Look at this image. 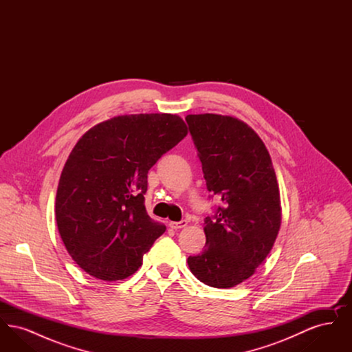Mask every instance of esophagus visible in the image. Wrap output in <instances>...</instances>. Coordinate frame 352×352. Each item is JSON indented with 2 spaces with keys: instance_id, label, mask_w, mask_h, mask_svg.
Here are the masks:
<instances>
[{
  "instance_id": "obj_1",
  "label": "esophagus",
  "mask_w": 352,
  "mask_h": 352,
  "mask_svg": "<svg viewBox=\"0 0 352 352\" xmlns=\"http://www.w3.org/2000/svg\"><path fill=\"white\" fill-rule=\"evenodd\" d=\"M168 226L173 228V230H181L187 226V221L186 220H181V221H170Z\"/></svg>"
}]
</instances>
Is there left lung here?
Listing matches in <instances>:
<instances>
[{
  "instance_id": "8db88e82",
  "label": "left lung",
  "mask_w": 352,
  "mask_h": 352,
  "mask_svg": "<svg viewBox=\"0 0 352 352\" xmlns=\"http://www.w3.org/2000/svg\"><path fill=\"white\" fill-rule=\"evenodd\" d=\"M186 121L207 190L221 201L204 219L206 248L187 264L203 284L234 287L263 264L280 231L276 173L264 142L241 120L204 113Z\"/></svg>"
}]
</instances>
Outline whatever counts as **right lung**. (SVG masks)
<instances>
[{
	"label": "right lung",
	"mask_w": 352,
	"mask_h": 352,
	"mask_svg": "<svg viewBox=\"0 0 352 352\" xmlns=\"http://www.w3.org/2000/svg\"><path fill=\"white\" fill-rule=\"evenodd\" d=\"M187 135L170 113L125 115L80 137L56 190L55 217L72 260L89 276L124 280L166 227L145 208L148 171Z\"/></svg>",
	"instance_id": "1"
}]
</instances>
